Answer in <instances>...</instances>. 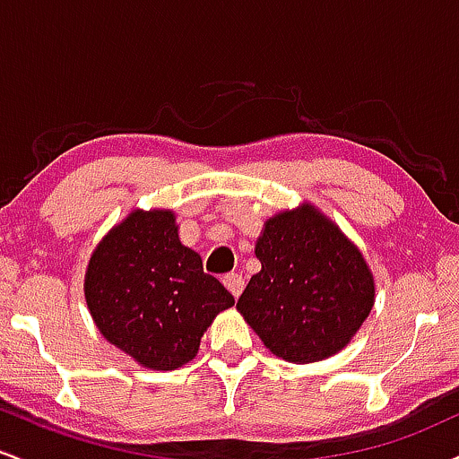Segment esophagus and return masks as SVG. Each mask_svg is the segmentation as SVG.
Listing matches in <instances>:
<instances>
[{
  "instance_id": "esophagus-1",
  "label": "esophagus",
  "mask_w": 459,
  "mask_h": 459,
  "mask_svg": "<svg viewBox=\"0 0 459 459\" xmlns=\"http://www.w3.org/2000/svg\"><path fill=\"white\" fill-rule=\"evenodd\" d=\"M222 281L226 284V289H229L235 298H239V293L244 291V276H241V273L230 272V273H226Z\"/></svg>"
}]
</instances>
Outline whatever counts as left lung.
<instances>
[{"instance_id":"8db88e82","label":"left lung","mask_w":459,"mask_h":459,"mask_svg":"<svg viewBox=\"0 0 459 459\" xmlns=\"http://www.w3.org/2000/svg\"><path fill=\"white\" fill-rule=\"evenodd\" d=\"M255 252L261 272L237 310L267 350L298 365L343 350L371 313L376 287L339 226L307 204L265 222Z\"/></svg>"}]
</instances>
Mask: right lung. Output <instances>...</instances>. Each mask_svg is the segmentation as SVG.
<instances>
[{
	"label": "right lung",
	"instance_id": "1",
	"mask_svg": "<svg viewBox=\"0 0 459 459\" xmlns=\"http://www.w3.org/2000/svg\"><path fill=\"white\" fill-rule=\"evenodd\" d=\"M86 302L109 343L142 367L172 371L235 298L178 241L172 212H134L92 252Z\"/></svg>",
	"mask_w": 459,
	"mask_h": 459
}]
</instances>
